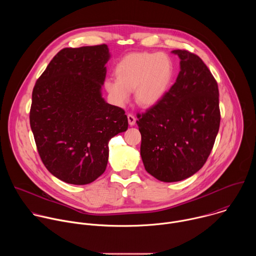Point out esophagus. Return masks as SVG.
Wrapping results in <instances>:
<instances>
[{
	"label": "esophagus",
	"mask_w": 256,
	"mask_h": 256,
	"mask_svg": "<svg viewBox=\"0 0 256 256\" xmlns=\"http://www.w3.org/2000/svg\"><path fill=\"white\" fill-rule=\"evenodd\" d=\"M128 124H130V126H134V124H136V118H134L132 114H128Z\"/></svg>",
	"instance_id": "esophagus-1"
}]
</instances>
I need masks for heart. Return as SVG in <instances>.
<instances>
[{
    "mask_svg": "<svg viewBox=\"0 0 256 256\" xmlns=\"http://www.w3.org/2000/svg\"><path fill=\"white\" fill-rule=\"evenodd\" d=\"M173 62L163 54L132 52L116 66V80L105 81V89L112 100L124 106L134 90V98L142 106L158 103L167 93L173 78Z\"/></svg>",
    "mask_w": 256,
    "mask_h": 256,
    "instance_id": "heart-1",
    "label": "heart"
}]
</instances>
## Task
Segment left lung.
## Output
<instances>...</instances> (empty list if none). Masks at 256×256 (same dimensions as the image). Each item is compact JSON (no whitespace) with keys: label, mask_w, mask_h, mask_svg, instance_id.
<instances>
[{"label":"left lung","mask_w":256,"mask_h":256,"mask_svg":"<svg viewBox=\"0 0 256 256\" xmlns=\"http://www.w3.org/2000/svg\"><path fill=\"white\" fill-rule=\"evenodd\" d=\"M172 54L180 58L176 82L136 120L144 169L164 182L186 179L204 165L221 120L218 84L206 64L184 50Z\"/></svg>","instance_id":"obj_1"}]
</instances>
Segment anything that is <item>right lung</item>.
I'll use <instances>...</instances> for the list:
<instances>
[{
    "label": "right lung",
    "mask_w": 256,
    "mask_h": 256,
    "mask_svg": "<svg viewBox=\"0 0 256 256\" xmlns=\"http://www.w3.org/2000/svg\"><path fill=\"white\" fill-rule=\"evenodd\" d=\"M109 58L106 44L64 48L32 91L29 118L38 154L70 184H88L103 174L109 140L128 126L124 109L101 94Z\"/></svg>",
    "instance_id": "obj_1"
}]
</instances>
